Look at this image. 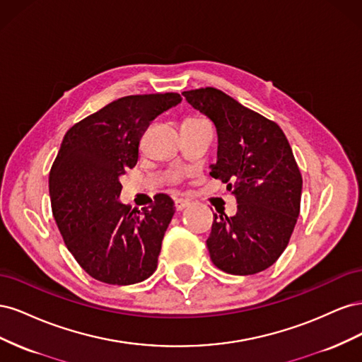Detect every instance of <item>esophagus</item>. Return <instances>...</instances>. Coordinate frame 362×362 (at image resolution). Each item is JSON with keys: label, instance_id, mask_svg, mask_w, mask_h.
I'll return each instance as SVG.
<instances>
[{"label": "esophagus", "instance_id": "obj_1", "mask_svg": "<svg viewBox=\"0 0 362 362\" xmlns=\"http://www.w3.org/2000/svg\"><path fill=\"white\" fill-rule=\"evenodd\" d=\"M190 205V201H187V199H175V208H177L178 211H181V210H184L185 206H189Z\"/></svg>", "mask_w": 362, "mask_h": 362}]
</instances>
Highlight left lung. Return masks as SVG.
<instances>
[{
  "label": "left lung",
  "instance_id": "left-lung-1",
  "mask_svg": "<svg viewBox=\"0 0 362 362\" xmlns=\"http://www.w3.org/2000/svg\"><path fill=\"white\" fill-rule=\"evenodd\" d=\"M182 95L216 125L210 175L238 204L233 217L214 214L206 240L213 264L240 276L266 270L286 250L300 211L302 175L288 140L278 124L214 87Z\"/></svg>",
  "mask_w": 362,
  "mask_h": 362
}]
</instances>
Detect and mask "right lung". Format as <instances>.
I'll return each instance as SVG.
<instances>
[{"label": "right lung", "mask_w": 362, "mask_h": 362, "mask_svg": "<svg viewBox=\"0 0 362 362\" xmlns=\"http://www.w3.org/2000/svg\"><path fill=\"white\" fill-rule=\"evenodd\" d=\"M181 103L180 93L129 95L84 117L64 134L49 172L52 214L86 273L113 286L148 279L157 269L175 206L168 194L129 211L119 178L133 169L151 120Z\"/></svg>", "instance_id": "obj_1"}]
</instances>
